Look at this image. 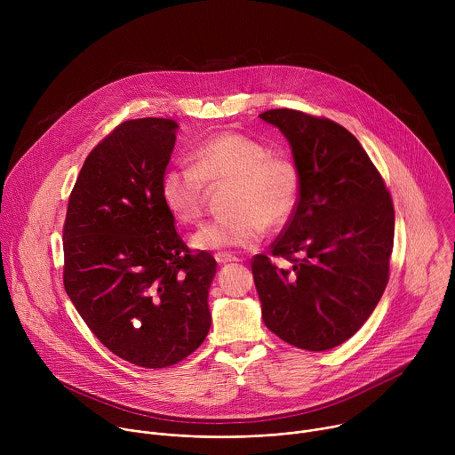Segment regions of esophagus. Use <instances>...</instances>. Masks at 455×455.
<instances>
[{
  "mask_svg": "<svg viewBox=\"0 0 455 455\" xmlns=\"http://www.w3.org/2000/svg\"><path fill=\"white\" fill-rule=\"evenodd\" d=\"M214 257H216V261H218L220 265H227V263H237V261H241V259H239L237 255L228 253V251H218Z\"/></svg>",
  "mask_w": 455,
  "mask_h": 455,
  "instance_id": "34e87169",
  "label": "esophagus"
}]
</instances>
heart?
Here are the masks:
<instances>
[{
    "label": "heart",
    "mask_w": 455,
    "mask_h": 455,
    "mask_svg": "<svg viewBox=\"0 0 455 455\" xmlns=\"http://www.w3.org/2000/svg\"><path fill=\"white\" fill-rule=\"evenodd\" d=\"M194 164H174L160 180V198L169 214L196 223L205 209L207 190L228 183L227 214L211 220L190 237L200 250L246 248L261 241L268 228L291 220L300 198V171L284 155L237 132L216 133L192 151Z\"/></svg>",
    "instance_id": "b5f03b06"
}]
</instances>
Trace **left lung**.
<instances>
[{"mask_svg":"<svg viewBox=\"0 0 455 455\" xmlns=\"http://www.w3.org/2000/svg\"><path fill=\"white\" fill-rule=\"evenodd\" d=\"M288 139L300 198L270 255L251 257L267 328L306 351L349 340L388 283L395 205L365 149L340 124L297 109L259 115ZM274 256L292 263L279 269Z\"/></svg>","mask_w":455,"mask_h":455,"instance_id":"1","label":"left lung"}]
</instances>
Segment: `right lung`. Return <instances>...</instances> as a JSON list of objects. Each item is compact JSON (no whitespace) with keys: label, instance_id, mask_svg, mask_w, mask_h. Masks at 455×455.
Listing matches in <instances>:
<instances>
[{"label":"right lung","instance_id":"obj_1","mask_svg":"<svg viewBox=\"0 0 455 455\" xmlns=\"http://www.w3.org/2000/svg\"><path fill=\"white\" fill-rule=\"evenodd\" d=\"M171 118L118 124L88 155L62 227V281L92 333L146 369L174 365L209 330L214 257L190 250L160 198Z\"/></svg>","mask_w":455,"mask_h":455}]
</instances>
